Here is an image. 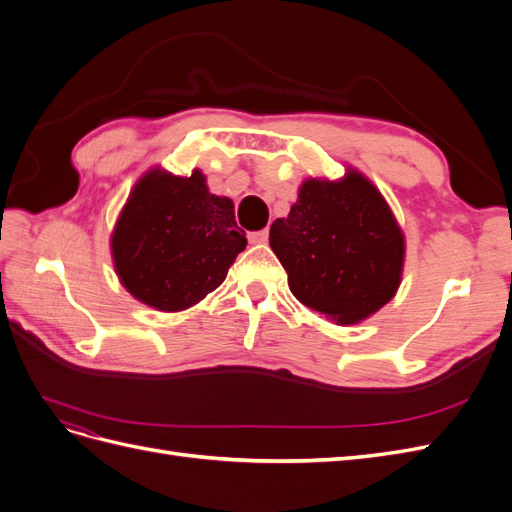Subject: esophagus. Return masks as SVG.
<instances>
[{
  "label": "esophagus",
  "mask_w": 512,
  "mask_h": 512,
  "mask_svg": "<svg viewBox=\"0 0 512 512\" xmlns=\"http://www.w3.org/2000/svg\"><path fill=\"white\" fill-rule=\"evenodd\" d=\"M247 239H250V243H254V245L267 243V241H269V230H267V228L254 230V232H250V235H247Z\"/></svg>",
  "instance_id": "1"
}]
</instances>
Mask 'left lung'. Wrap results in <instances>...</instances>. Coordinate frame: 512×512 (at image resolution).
Here are the masks:
<instances>
[{"mask_svg": "<svg viewBox=\"0 0 512 512\" xmlns=\"http://www.w3.org/2000/svg\"><path fill=\"white\" fill-rule=\"evenodd\" d=\"M269 243L294 297L337 324H356L389 303L401 282L406 241L376 185L356 170L307 179Z\"/></svg>", "mask_w": 512, "mask_h": 512, "instance_id": "obj_1", "label": "left lung"}]
</instances>
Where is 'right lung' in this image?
Returning <instances> with one entry per match:
<instances>
[{
	"mask_svg": "<svg viewBox=\"0 0 512 512\" xmlns=\"http://www.w3.org/2000/svg\"><path fill=\"white\" fill-rule=\"evenodd\" d=\"M235 205L207 190L205 175L153 168L134 185L111 237L115 271L141 303L181 312L218 288L245 250Z\"/></svg>",
	"mask_w": 512,
	"mask_h": 512,
	"instance_id": "add662e5",
	"label": "right lung"
}]
</instances>
